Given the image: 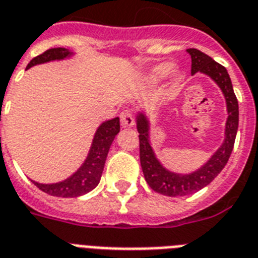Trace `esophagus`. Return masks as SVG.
Wrapping results in <instances>:
<instances>
[{"label": "esophagus", "mask_w": 258, "mask_h": 258, "mask_svg": "<svg viewBox=\"0 0 258 258\" xmlns=\"http://www.w3.org/2000/svg\"><path fill=\"white\" fill-rule=\"evenodd\" d=\"M119 118H121V123H122L123 126H133L135 125V115H133L131 110L122 111L121 115H119Z\"/></svg>", "instance_id": "obj_1"}]
</instances>
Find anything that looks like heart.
Segmentation results:
<instances>
[{
  "label": "heart",
  "mask_w": 258,
  "mask_h": 258,
  "mask_svg": "<svg viewBox=\"0 0 258 258\" xmlns=\"http://www.w3.org/2000/svg\"><path fill=\"white\" fill-rule=\"evenodd\" d=\"M169 71H171V66L169 64H159L152 69L151 78L153 81H157V79L164 78L167 74H169Z\"/></svg>",
  "instance_id": "b5f03b06"
}]
</instances>
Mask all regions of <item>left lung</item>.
I'll return each instance as SVG.
<instances>
[{"mask_svg":"<svg viewBox=\"0 0 258 258\" xmlns=\"http://www.w3.org/2000/svg\"><path fill=\"white\" fill-rule=\"evenodd\" d=\"M187 51L191 55V60H192L191 74L192 75L195 73L206 74L221 87L223 95L226 98L229 117H227L226 132H225V141L218 151L211 156L210 160L195 172L189 175H179L167 171L155 157L148 139V132H149L148 119L143 113L139 114L137 131L140 133V163H141L144 177L153 191L167 197H184L197 192L207 184H210L226 165L234 147L235 136L238 129V101L226 69L213 60L209 55L201 52L199 49L189 48Z\"/></svg>","mask_w":258,"mask_h":258,"instance_id":"left-lung-1","label":"left lung"}]
</instances>
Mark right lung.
<instances>
[{
    "label": "right lung",
    "mask_w": 258,
    "mask_h": 258,
    "mask_svg": "<svg viewBox=\"0 0 258 258\" xmlns=\"http://www.w3.org/2000/svg\"><path fill=\"white\" fill-rule=\"evenodd\" d=\"M69 55H71L70 51L66 48H51L47 49L39 56L33 57L27 69L40 63L45 61L57 60V59H64ZM119 132V118L110 119L103 122L98 127L97 133L94 136L93 145L90 149V153L86 161L83 163L81 168L74 173L73 176L55 184H40L37 181H33L35 185H37L41 191H44L48 195L59 198H75L81 197L83 194H87L93 188H95L101 180L102 171L105 167L107 153L110 149V145L113 140Z\"/></svg>",
    "instance_id": "right-lung-1"
}]
</instances>
